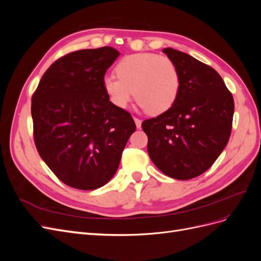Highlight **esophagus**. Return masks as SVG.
Masks as SVG:
<instances>
[{"label":"esophagus","instance_id":"34e87169","mask_svg":"<svg viewBox=\"0 0 261 261\" xmlns=\"http://www.w3.org/2000/svg\"><path fill=\"white\" fill-rule=\"evenodd\" d=\"M134 121H135L136 127H137V128H140V127H141V120H139V118H137V117H134Z\"/></svg>","mask_w":261,"mask_h":261}]
</instances>
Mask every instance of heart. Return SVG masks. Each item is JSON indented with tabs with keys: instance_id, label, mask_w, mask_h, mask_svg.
I'll use <instances>...</instances> for the list:
<instances>
[{
	"instance_id": "heart-1",
	"label": "heart",
	"mask_w": 261,
	"mask_h": 261,
	"mask_svg": "<svg viewBox=\"0 0 261 261\" xmlns=\"http://www.w3.org/2000/svg\"><path fill=\"white\" fill-rule=\"evenodd\" d=\"M117 77L108 75L105 90L116 107H127L134 96L151 114L172 108L179 91V74L174 62L153 53L127 55L116 66Z\"/></svg>"
}]
</instances>
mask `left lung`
<instances>
[{"instance_id": "left-lung-1", "label": "left lung", "mask_w": 261, "mask_h": 261, "mask_svg": "<svg viewBox=\"0 0 261 261\" xmlns=\"http://www.w3.org/2000/svg\"><path fill=\"white\" fill-rule=\"evenodd\" d=\"M162 52L177 67L178 96L168 111L141 126L155 167L186 180L206 172L223 151L232 130L234 100L212 67L175 49Z\"/></svg>"}]
</instances>
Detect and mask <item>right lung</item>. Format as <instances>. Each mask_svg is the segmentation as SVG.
Masks as SVG:
<instances>
[{"label":"right lung","mask_w":261,"mask_h":261,"mask_svg":"<svg viewBox=\"0 0 261 261\" xmlns=\"http://www.w3.org/2000/svg\"><path fill=\"white\" fill-rule=\"evenodd\" d=\"M111 46L72 52L46 69L31 99L39 154L63 183L83 191L106 185L136 125L105 90Z\"/></svg>","instance_id":"1"}]
</instances>
